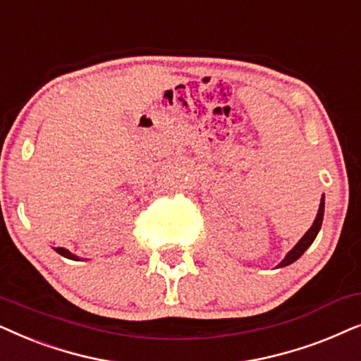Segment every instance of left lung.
I'll return each instance as SVG.
<instances>
[{"instance_id":"left-lung-1","label":"left lung","mask_w":361,"mask_h":361,"mask_svg":"<svg viewBox=\"0 0 361 361\" xmlns=\"http://www.w3.org/2000/svg\"><path fill=\"white\" fill-rule=\"evenodd\" d=\"M324 211H325V196L322 195V200H320V206H319V213H317L315 216V221L312 223L310 229L307 231V233L304 234V236L300 238V241L295 244L294 247L290 249L289 252L286 254V257L282 259L281 264H279L277 267H286V266H290L292 262H295L297 259H299L302 254H304L307 249H309L312 246V243L315 241L317 234H319V231L322 228V221H324Z\"/></svg>"}]
</instances>
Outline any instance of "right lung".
Instances as JSON below:
<instances>
[{
	"label": "right lung",
	"mask_w": 361,
	"mask_h": 361,
	"mask_svg": "<svg viewBox=\"0 0 361 361\" xmlns=\"http://www.w3.org/2000/svg\"><path fill=\"white\" fill-rule=\"evenodd\" d=\"M54 251L57 252V254H61V256H64V257H67V259H72V261H79V256H75V254H72L69 249H66V247H54Z\"/></svg>",
	"instance_id": "obj_1"
}]
</instances>
